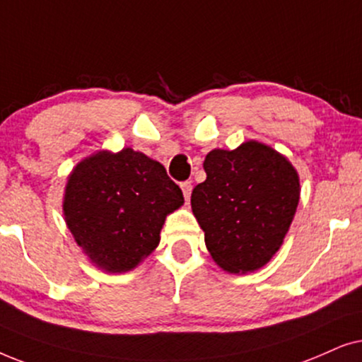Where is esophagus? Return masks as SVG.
I'll list each match as a JSON object with an SVG mask.
<instances>
[{
  "mask_svg": "<svg viewBox=\"0 0 362 362\" xmlns=\"http://www.w3.org/2000/svg\"><path fill=\"white\" fill-rule=\"evenodd\" d=\"M180 189H182V192H184L185 202H189L190 195H192V184H190V182H184V184H180Z\"/></svg>",
  "mask_w": 362,
  "mask_h": 362,
  "instance_id": "obj_1",
  "label": "esophagus"
}]
</instances>
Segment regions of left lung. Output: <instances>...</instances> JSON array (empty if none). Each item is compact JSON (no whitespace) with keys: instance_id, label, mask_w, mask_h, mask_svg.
<instances>
[{"instance_id":"obj_1","label":"left lung","mask_w":362,"mask_h":362,"mask_svg":"<svg viewBox=\"0 0 362 362\" xmlns=\"http://www.w3.org/2000/svg\"><path fill=\"white\" fill-rule=\"evenodd\" d=\"M206 180L192 211L210 257L226 273L263 268L283 245L300 202V175L288 157L258 141L206 153Z\"/></svg>"}]
</instances>
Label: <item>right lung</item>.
<instances>
[{"mask_svg":"<svg viewBox=\"0 0 362 362\" xmlns=\"http://www.w3.org/2000/svg\"><path fill=\"white\" fill-rule=\"evenodd\" d=\"M184 195L160 162L125 147L98 151L67 177L62 214L74 242L105 273L137 268L160 243Z\"/></svg>","mask_w":362,"mask_h":362,"instance_id":"add662e5","label":"right lung"}]
</instances>
